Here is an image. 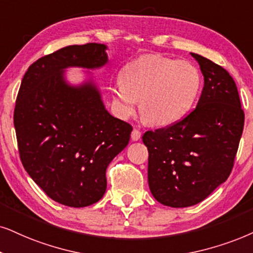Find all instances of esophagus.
<instances>
[{
  "label": "esophagus",
  "instance_id": "1",
  "mask_svg": "<svg viewBox=\"0 0 253 253\" xmlns=\"http://www.w3.org/2000/svg\"><path fill=\"white\" fill-rule=\"evenodd\" d=\"M132 140L133 141H137V140H140V137H141V132H140L139 129H136V128H134L133 130H132Z\"/></svg>",
  "mask_w": 253,
  "mask_h": 253
}]
</instances>
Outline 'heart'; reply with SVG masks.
<instances>
[{
	"label": "heart",
	"instance_id": "1",
	"mask_svg": "<svg viewBox=\"0 0 253 253\" xmlns=\"http://www.w3.org/2000/svg\"><path fill=\"white\" fill-rule=\"evenodd\" d=\"M202 86L200 70L188 60L146 55L125 66L112 87L120 117L140 113L158 127L176 124L193 108Z\"/></svg>",
	"mask_w": 253,
	"mask_h": 253
}]
</instances>
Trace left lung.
Returning <instances> with one entry per match:
<instances>
[{"mask_svg":"<svg viewBox=\"0 0 253 253\" xmlns=\"http://www.w3.org/2000/svg\"><path fill=\"white\" fill-rule=\"evenodd\" d=\"M200 64L204 86L197 106L184 119L148 130V184L158 202L185 208L202 202L226 181L244 128V112L235 81L206 57Z\"/></svg>","mask_w":253,"mask_h":253,"instance_id":"left-lung-1","label":"left lung"}]
</instances>
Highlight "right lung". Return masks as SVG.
Listing matches in <instances>:
<instances>
[{"mask_svg": "<svg viewBox=\"0 0 253 253\" xmlns=\"http://www.w3.org/2000/svg\"><path fill=\"white\" fill-rule=\"evenodd\" d=\"M105 44L70 45L29 66L22 79L14 125L22 165L50 198L83 208L106 191V169L128 145L132 126L112 117L88 78L66 81L65 70H94L108 62Z\"/></svg>", "mask_w": 253, "mask_h": 253, "instance_id": "add662e5", "label": "right lung"}]
</instances>
